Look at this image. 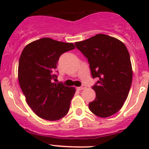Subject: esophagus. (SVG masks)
Instances as JSON below:
<instances>
[{
	"instance_id": "34e87169",
	"label": "esophagus",
	"mask_w": 149,
	"mask_h": 149,
	"mask_svg": "<svg viewBox=\"0 0 149 149\" xmlns=\"http://www.w3.org/2000/svg\"><path fill=\"white\" fill-rule=\"evenodd\" d=\"M86 88V86L85 85H82L81 86L79 87V90H83V89H84V88Z\"/></svg>"
}]
</instances>
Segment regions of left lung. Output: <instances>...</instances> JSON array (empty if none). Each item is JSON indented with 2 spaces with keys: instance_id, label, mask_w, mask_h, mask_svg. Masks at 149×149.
Returning a JSON list of instances; mask_svg holds the SVG:
<instances>
[{
  "instance_id": "8db88e82",
  "label": "left lung",
  "mask_w": 149,
  "mask_h": 149,
  "mask_svg": "<svg viewBox=\"0 0 149 149\" xmlns=\"http://www.w3.org/2000/svg\"><path fill=\"white\" fill-rule=\"evenodd\" d=\"M75 45L88 60L93 79H98L92 86L96 98L88 104L90 110L100 118L117 113L128 96L133 79L126 46L118 39L103 34Z\"/></svg>"
}]
</instances>
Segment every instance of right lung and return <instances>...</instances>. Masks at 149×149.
Wrapping results in <instances>:
<instances>
[{
    "label": "right lung",
    "instance_id": "right-lung-1",
    "mask_svg": "<svg viewBox=\"0 0 149 149\" xmlns=\"http://www.w3.org/2000/svg\"><path fill=\"white\" fill-rule=\"evenodd\" d=\"M75 49L73 43L42 38L24 48L18 68V78L26 101L33 112L47 120H58L67 115L76 90L55 83L58 60Z\"/></svg>",
    "mask_w": 149,
    "mask_h": 149
}]
</instances>
